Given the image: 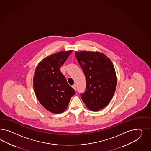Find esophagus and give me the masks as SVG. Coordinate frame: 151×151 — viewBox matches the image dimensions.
<instances>
[{
  "mask_svg": "<svg viewBox=\"0 0 151 151\" xmlns=\"http://www.w3.org/2000/svg\"><path fill=\"white\" fill-rule=\"evenodd\" d=\"M72 87H73V89L75 90V91L76 90V85L75 84H74V85H73L72 86Z\"/></svg>",
  "mask_w": 151,
  "mask_h": 151,
  "instance_id": "1",
  "label": "esophagus"
}]
</instances>
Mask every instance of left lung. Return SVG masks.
<instances>
[{"mask_svg":"<svg viewBox=\"0 0 151 151\" xmlns=\"http://www.w3.org/2000/svg\"><path fill=\"white\" fill-rule=\"evenodd\" d=\"M75 57L86 79V91L81 99L92 111H98L109 103L116 87V76L110 59L103 53L83 51Z\"/></svg>","mask_w":151,"mask_h":151,"instance_id":"1","label":"left lung"}]
</instances>
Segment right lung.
Returning <instances> with one entry per match:
<instances>
[{"instance_id": "1", "label": "right lung", "mask_w": 151, "mask_h": 151, "mask_svg": "<svg viewBox=\"0 0 151 151\" xmlns=\"http://www.w3.org/2000/svg\"><path fill=\"white\" fill-rule=\"evenodd\" d=\"M72 50L48 56L38 64L33 88L38 100L47 110L55 114L64 111L75 91L69 85L60 68Z\"/></svg>"}]
</instances>
